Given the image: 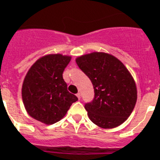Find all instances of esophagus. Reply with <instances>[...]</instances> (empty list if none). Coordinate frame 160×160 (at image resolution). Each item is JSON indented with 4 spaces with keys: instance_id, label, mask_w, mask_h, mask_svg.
<instances>
[{
    "instance_id": "34e87169",
    "label": "esophagus",
    "mask_w": 160,
    "mask_h": 160,
    "mask_svg": "<svg viewBox=\"0 0 160 160\" xmlns=\"http://www.w3.org/2000/svg\"><path fill=\"white\" fill-rule=\"evenodd\" d=\"M76 95H77V97H78V99H80V98H81V94H80V93H78Z\"/></svg>"
}]
</instances>
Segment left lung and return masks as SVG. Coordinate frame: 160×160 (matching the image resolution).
<instances>
[{"mask_svg":"<svg viewBox=\"0 0 160 160\" xmlns=\"http://www.w3.org/2000/svg\"><path fill=\"white\" fill-rule=\"evenodd\" d=\"M76 62L94 89V99L85 105L89 118L104 129L123 123L137 101L136 84L129 70L117 58L103 52L82 55Z\"/></svg>","mask_w":160,"mask_h":160,"instance_id":"1","label":"left lung"}]
</instances>
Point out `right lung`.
Instances as JSON below:
<instances>
[{
  "mask_svg": "<svg viewBox=\"0 0 160 160\" xmlns=\"http://www.w3.org/2000/svg\"><path fill=\"white\" fill-rule=\"evenodd\" d=\"M70 60L67 55L47 54L29 68L22 84V95L25 110L32 118L51 125L60 121L78 100L67 90L62 77Z\"/></svg>",
  "mask_w": 160,
  "mask_h": 160,
  "instance_id": "add662e5",
  "label": "right lung"
}]
</instances>
